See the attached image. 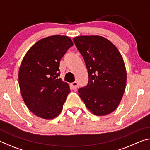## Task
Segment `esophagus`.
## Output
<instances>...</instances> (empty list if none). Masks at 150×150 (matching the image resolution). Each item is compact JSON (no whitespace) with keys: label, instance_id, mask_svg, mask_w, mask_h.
I'll list each match as a JSON object with an SVG mask.
<instances>
[{"label":"esophagus","instance_id":"1","mask_svg":"<svg viewBox=\"0 0 150 150\" xmlns=\"http://www.w3.org/2000/svg\"><path fill=\"white\" fill-rule=\"evenodd\" d=\"M71 86L73 89H76V88L78 87V83L77 82L75 81V82L71 83Z\"/></svg>","mask_w":150,"mask_h":150}]
</instances>
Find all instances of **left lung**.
<instances>
[{
	"label": "left lung",
	"instance_id": "1",
	"mask_svg": "<svg viewBox=\"0 0 150 150\" xmlns=\"http://www.w3.org/2000/svg\"><path fill=\"white\" fill-rule=\"evenodd\" d=\"M88 69V82L78 90L91 112L108 115L118 107L126 88V70L123 58L112 43L99 35L73 38Z\"/></svg>",
	"mask_w": 150,
	"mask_h": 150
}]
</instances>
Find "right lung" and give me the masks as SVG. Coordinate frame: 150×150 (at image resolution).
<instances>
[{
  "label": "right lung",
  "instance_id": "add662e5",
  "mask_svg": "<svg viewBox=\"0 0 150 150\" xmlns=\"http://www.w3.org/2000/svg\"><path fill=\"white\" fill-rule=\"evenodd\" d=\"M73 44L65 35H52L39 40L24 57L18 73L20 93L29 110L40 118L53 119L59 115L70 93L63 81L59 63Z\"/></svg>",
  "mask_w": 150,
  "mask_h": 150
}]
</instances>
